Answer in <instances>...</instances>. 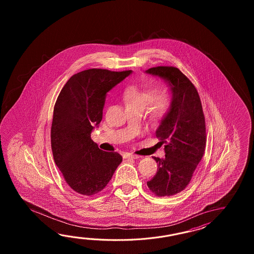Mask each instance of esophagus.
<instances>
[{
    "label": "esophagus",
    "mask_w": 254,
    "mask_h": 254,
    "mask_svg": "<svg viewBox=\"0 0 254 254\" xmlns=\"http://www.w3.org/2000/svg\"><path fill=\"white\" fill-rule=\"evenodd\" d=\"M125 159H130V160H135V159H138L139 156L138 155H135V154H130V153H127L125 155Z\"/></svg>",
    "instance_id": "34e87169"
}]
</instances>
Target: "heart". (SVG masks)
Returning <instances> with one entry per match:
<instances>
[{"label":"heart","mask_w":254,"mask_h":254,"mask_svg":"<svg viewBox=\"0 0 254 254\" xmlns=\"http://www.w3.org/2000/svg\"><path fill=\"white\" fill-rule=\"evenodd\" d=\"M172 94L167 89H162L156 93L151 90L129 89L125 95L126 107L144 110L151 103V113L156 119L167 114L172 105Z\"/></svg>","instance_id":"obj_1"}]
</instances>
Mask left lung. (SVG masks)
Here are the masks:
<instances>
[{
    "label": "left lung",
    "mask_w": 254,
    "mask_h": 254,
    "mask_svg": "<svg viewBox=\"0 0 254 254\" xmlns=\"http://www.w3.org/2000/svg\"><path fill=\"white\" fill-rule=\"evenodd\" d=\"M146 73L167 81L173 94L171 108L156 130L166 154L164 159L152 157L158 170L147 185L156 196H172L186 188L204 154L205 118L199 93L178 68L158 66Z\"/></svg>",
    "instance_id": "8db88e82"
}]
</instances>
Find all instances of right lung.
<instances>
[{"mask_svg":"<svg viewBox=\"0 0 254 254\" xmlns=\"http://www.w3.org/2000/svg\"><path fill=\"white\" fill-rule=\"evenodd\" d=\"M131 70L89 69L71 76L54 109L51 144L54 162L65 182L80 194L105 188L123 161L118 152L99 149L91 138L103 119L106 94Z\"/></svg>","mask_w":254,"mask_h":254,"instance_id":"right-lung-1","label":"right lung"}]
</instances>
